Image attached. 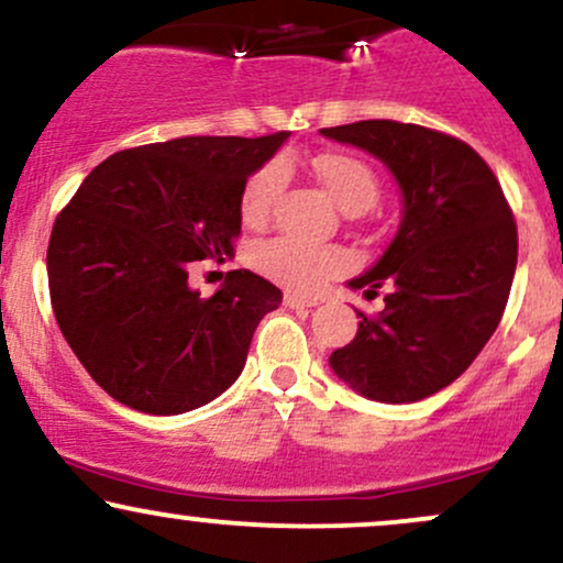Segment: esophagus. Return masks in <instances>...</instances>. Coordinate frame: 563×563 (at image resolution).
<instances>
[{"instance_id": "esophagus-1", "label": "esophagus", "mask_w": 563, "mask_h": 563, "mask_svg": "<svg viewBox=\"0 0 563 563\" xmlns=\"http://www.w3.org/2000/svg\"><path fill=\"white\" fill-rule=\"evenodd\" d=\"M283 303H286L288 309H312V307H318V301L301 299V296H296V294L283 296Z\"/></svg>"}]
</instances>
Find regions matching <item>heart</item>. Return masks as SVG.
I'll list each match as a JSON object with an SVG mask.
<instances>
[{
    "mask_svg": "<svg viewBox=\"0 0 563 563\" xmlns=\"http://www.w3.org/2000/svg\"><path fill=\"white\" fill-rule=\"evenodd\" d=\"M314 179L325 187V192L339 203L346 214H363L378 198V179L371 166L349 153H320L309 161ZM286 185V172L280 161H267L249 177L241 196V217L249 224L267 222L273 206ZM251 262L275 280L277 286L296 290V294H314L331 277L346 269V254L335 245L309 243L296 235H277L254 245Z\"/></svg>",
    "mask_w": 563,
    "mask_h": 563,
    "instance_id": "1",
    "label": "heart"
}]
</instances>
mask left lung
I'll return each mask as SVG.
<instances>
[{"mask_svg":"<svg viewBox=\"0 0 563 563\" xmlns=\"http://www.w3.org/2000/svg\"><path fill=\"white\" fill-rule=\"evenodd\" d=\"M371 153L402 196L391 243L346 283L384 312H357V335L331 354L349 389L386 405L431 397L474 363L506 309L516 273V222L493 169L466 142L399 121L320 129Z\"/></svg>","mask_w":563,"mask_h":563,"instance_id":"obj_1","label":"left lung"}]
</instances>
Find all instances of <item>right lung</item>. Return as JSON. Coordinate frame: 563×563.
Wrapping results in <instances>:
<instances>
[{
    "label": "right lung",
    "instance_id": "obj_1",
    "mask_svg": "<svg viewBox=\"0 0 563 563\" xmlns=\"http://www.w3.org/2000/svg\"><path fill=\"white\" fill-rule=\"evenodd\" d=\"M269 137H179L113 153L57 217L47 249L55 320L100 389L147 416L209 405L243 373L256 325L283 294L232 269L209 299L192 264L224 262Z\"/></svg>",
    "mask_w": 563,
    "mask_h": 563
}]
</instances>
